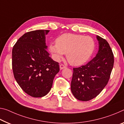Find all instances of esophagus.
<instances>
[{
	"instance_id": "1",
	"label": "esophagus",
	"mask_w": 124,
	"mask_h": 124,
	"mask_svg": "<svg viewBox=\"0 0 124 124\" xmlns=\"http://www.w3.org/2000/svg\"><path fill=\"white\" fill-rule=\"evenodd\" d=\"M60 68L61 70H63V69H64V68H66V66H64V64H61L60 65Z\"/></svg>"
}]
</instances>
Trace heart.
Segmentation results:
<instances>
[{
  "label": "heart",
  "mask_w": 124,
  "mask_h": 124,
  "mask_svg": "<svg viewBox=\"0 0 124 124\" xmlns=\"http://www.w3.org/2000/svg\"><path fill=\"white\" fill-rule=\"evenodd\" d=\"M51 44L49 50L55 60L59 61L64 54L67 60L73 66L82 65L89 60L95 48L94 41L90 36L65 33Z\"/></svg>",
  "instance_id": "b5f03b06"
}]
</instances>
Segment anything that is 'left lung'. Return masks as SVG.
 I'll list each match as a JSON object with an SVG mask.
<instances>
[{"mask_svg":"<svg viewBox=\"0 0 124 124\" xmlns=\"http://www.w3.org/2000/svg\"><path fill=\"white\" fill-rule=\"evenodd\" d=\"M99 51L95 57L85 64L73 68L70 88L76 99L89 101L101 93L109 81L114 59L107 40L97 36Z\"/></svg>","mask_w":124,"mask_h":124,"instance_id":"left-lung-1","label":"left lung"}]
</instances>
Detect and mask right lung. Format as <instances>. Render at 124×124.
<instances>
[{
	"mask_svg": "<svg viewBox=\"0 0 124 124\" xmlns=\"http://www.w3.org/2000/svg\"><path fill=\"white\" fill-rule=\"evenodd\" d=\"M50 30L27 32L20 37L12 50V68L17 83L25 93L32 97L46 95L60 70L47 51L45 36Z\"/></svg>",
	"mask_w": 124,
	"mask_h": 124,
	"instance_id": "add662e5",
	"label": "right lung"
}]
</instances>
